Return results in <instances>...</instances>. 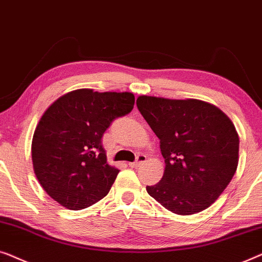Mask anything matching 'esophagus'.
Listing matches in <instances>:
<instances>
[{"label": "esophagus", "mask_w": 262, "mask_h": 262, "mask_svg": "<svg viewBox=\"0 0 262 262\" xmlns=\"http://www.w3.org/2000/svg\"><path fill=\"white\" fill-rule=\"evenodd\" d=\"M146 160H147V158H146L145 154H138V157H136V160L134 161V163H130L129 166L130 167H136V166H139V165L146 163Z\"/></svg>", "instance_id": "esophagus-1"}]
</instances>
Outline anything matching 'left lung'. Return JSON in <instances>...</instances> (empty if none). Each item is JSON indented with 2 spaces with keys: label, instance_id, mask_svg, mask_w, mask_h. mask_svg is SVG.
Here are the masks:
<instances>
[{
  "label": "left lung",
  "instance_id": "1",
  "mask_svg": "<svg viewBox=\"0 0 262 262\" xmlns=\"http://www.w3.org/2000/svg\"><path fill=\"white\" fill-rule=\"evenodd\" d=\"M136 105L159 138L166 165L147 192L178 215L209 208L237 168L240 140L229 117L198 99L140 96Z\"/></svg>",
  "mask_w": 262,
  "mask_h": 262
}]
</instances>
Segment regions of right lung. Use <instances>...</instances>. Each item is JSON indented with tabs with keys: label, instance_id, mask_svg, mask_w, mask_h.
Returning a JSON list of instances; mask_svg holds the SVG:
<instances>
[{
	"label": "right lung",
	"instance_id": "obj_1",
	"mask_svg": "<svg viewBox=\"0 0 262 262\" xmlns=\"http://www.w3.org/2000/svg\"><path fill=\"white\" fill-rule=\"evenodd\" d=\"M130 93L71 91L43 113L32 141L40 185L59 204L80 210L108 194L120 171L106 163L102 136L134 108Z\"/></svg>",
	"mask_w": 262,
	"mask_h": 262
}]
</instances>
